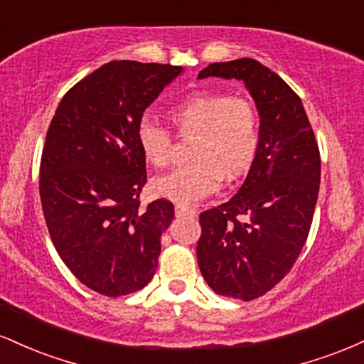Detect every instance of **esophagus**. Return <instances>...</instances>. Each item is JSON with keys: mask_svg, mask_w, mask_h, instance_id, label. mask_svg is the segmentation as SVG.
Segmentation results:
<instances>
[{"mask_svg": "<svg viewBox=\"0 0 364 364\" xmlns=\"http://www.w3.org/2000/svg\"><path fill=\"white\" fill-rule=\"evenodd\" d=\"M176 215L178 217H195L196 212L193 208L185 207V205H176Z\"/></svg>", "mask_w": 364, "mask_h": 364, "instance_id": "34e87169", "label": "esophagus"}]
</instances>
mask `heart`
Segmentation results:
<instances>
[{
	"label": "heart",
	"instance_id": "1",
	"mask_svg": "<svg viewBox=\"0 0 364 364\" xmlns=\"http://www.w3.org/2000/svg\"><path fill=\"white\" fill-rule=\"evenodd\" d=\"M181 136H195L193 164L154 181L157 195L178 205H193L219 190L223 178H241L253 166L260 147V118L248 99L223 92H195L169 111ZM141 156L156 168L171 161L169 132L144 119L136 128Z\"/></svg>",
	"mask_w": 364,
	"mask_h": 364
}]
</instances>
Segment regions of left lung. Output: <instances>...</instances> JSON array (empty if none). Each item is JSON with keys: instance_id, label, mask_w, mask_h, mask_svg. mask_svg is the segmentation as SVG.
<instances>
[{"instance_id": "obj_1", "label": "left lung", "mask_w": 364, "mask_h": 364, "mask_svg": "<svg viewBox=\"0 0 364 364\" xmlns=\"http://www.w3.org/2000/svg\"><path fill=\"white\" fill-rule=\"evenodd\" d=\"M245 83L260 116V147L237 193L200 214V272L225 298L263 296L298 260L320 188V154L301 99L252 58L212 63L198 78Z\"/></svg>"}]
</instances>
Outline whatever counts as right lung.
I'll return each mask as SVG.
<instances>
[{"label": "right lung", "instance_id": "obj_1", "mask_svg": "<svg viewBox=\"0 0 364 364\" xmlns=\"http://www.w3.org/2000/svg\"><path fill=\"white\" fill-rule=\"evenodd\" d=\"M183 66L109 61L72 87L49 124L39 191L53 245L75 277L99 294L145 287L174 205L140 207L147 183L136 128Z\"/></svg>", "mask_w": 364, "mask_h": 364}]
</instances>
